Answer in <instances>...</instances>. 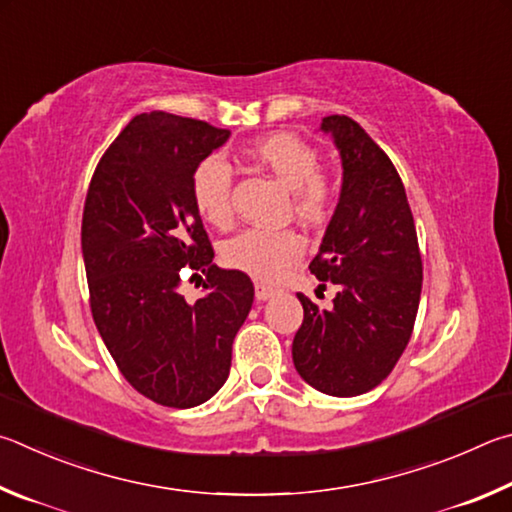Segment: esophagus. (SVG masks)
Wrapping results in <instances>:
<instances>
[{
	"mask_svg": "<svg viewBox=\"0 0 512 512\" xmlns=\"http://www.w3.org/2000/svg\"><path fill=\"white\" fill-rule=\"evenodd\" d=\"M274 294H276V290H274V288H270V285L256 283V299H258V301H267V299H272Z\"/></svg>",
	"mask_w": 512,
	"mask_h": 512,
	"instance_id": "1",
	"label": "esophagus"
}]
</instances>
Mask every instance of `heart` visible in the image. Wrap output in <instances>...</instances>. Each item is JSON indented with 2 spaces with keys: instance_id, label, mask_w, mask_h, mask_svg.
Instances as JSON below:
<instances>
[{
  "instance_id": "obj_1",
  "label": "heart",
  "mask_w": 512,
  "mask_h": 512,
  "mask_svg": "<svg viewBox=\"0 0 512 512\" xmlns=\"http://www.w3.org/2000/svg\"><path fill=\"white\" fill-rule=\"evenodd\" d=\"M242 155L290 188L292 213L306 224H324L335 209V184L319 170V152L290 132H272L249 141ZM233 175L218 157H206L191 175V197L197 213L218 229L233 222ZM303 240L292 229H247L224 242L222 261L231 270L258 281H276L299 261Z\"/></svg>"
}]
</instances>
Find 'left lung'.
<instances>
[{
    "mask_svg": "<svg viewBox=\"0 0 512 512\" xmlns=\"http://www.w3.org/2000/svg\"><path fill=\"white\" fill-rule=\"evenodd\" d=\"M321 130L342 157V193L310 272L335 283L328 310L297 294L303 324L292 360L321 393L353 398L378 387L414 330L423 261L396 166L357 121L326 116Z\"/></svg>",
    "mask_w": 512,
    "mask_h": 512,
    "instance_id": "8db88e82",
    "label": "left lung"
}]
</instances>
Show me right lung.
Here are the masks:
<instances>
[{
    "mask_svg": "<svg viewBox=\"0 0 512 512\" xmlns=\"http://www.w3.org/2000/svg\"><path fill=\"white\" fill-rule=\"evenodd\" d=\"M229 130L168 112L139 114L98 161L85 197L83 261L94 324L141 396L197 407L229 378L233 337L254 303L245 272L220 270L191 175ZM207 276L188 304L178 274Z\"/></svg>",
    "mask_w": 512,
    "mask_h": 512,
    "instance_id": "obj_1",
    "label": "right lung"
}]
</instances>
